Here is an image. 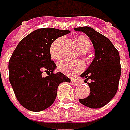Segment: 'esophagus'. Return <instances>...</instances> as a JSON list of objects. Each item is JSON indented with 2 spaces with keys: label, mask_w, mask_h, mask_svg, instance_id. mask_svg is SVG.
Returning <instances> with one entry per match:
<instances>
[{
  "label": "esophagus",
  "mask_w": 130,
  "mask_h": 130,
  "mask_svg": "<svg viewBox=\"0 0 130 130\" xmlns=\"http://www.w3.org/2000/svg\"><path fill=\"white\" fill-rule=\"evenodd\" d=\"M72 83L74 85V86H79L80 85V82L79 80H75V79H72Z\"/></svg>",
  "instance_id": "obj_1"
}]
</instances>
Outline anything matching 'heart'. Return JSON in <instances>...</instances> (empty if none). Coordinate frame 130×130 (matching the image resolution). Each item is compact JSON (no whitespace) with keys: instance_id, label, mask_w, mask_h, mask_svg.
<instances>
[{"instance_id":"heart-1","label":"heart","mask_w":130,"mask_h":130,"mask_svg":"<svg viewBox=\"0 0 130 130\" xmlns=\"http://www.w3.org/2000/svg\"><path fill=\"white\" fill-rule=\"evenodd\" d=\"M75 40L78 49L83 53L88 51L92 46V42L91 39L86 36L80 35L76 36ZM62 41H63V37H58L50 44V54L51 57L54 59H58L61 57L60 44ZM57 66H58V69L61 72L67 76H74L75 75L81 72L85 68V65L83 62L80 61H73L69 60H63L58 62Z\"/></svg>"}]
</instances>
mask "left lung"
I'll use <instances>...</instances> for the list:
<instances>
[{
	"mask_svg": "<svg viewBox=\"0 0 130 130\" xmlns=\"http://www.w3.org/2000/svg\"><path fill=\"white\" fill-rule=\"evenodd\" d=\"M76 31H82L91 39L94 48V58L88 69L80 75L88 79L90 95L80 102L90 108H100L111 100L116 95L121 76L120 57L119 51L107 37L91 27H80Z\"/></svg>",
	"mask_w": 130,
	"mask_h": 130,
	"instance_id": "obj_1",
	"label": "left lung"
}]
</instances>
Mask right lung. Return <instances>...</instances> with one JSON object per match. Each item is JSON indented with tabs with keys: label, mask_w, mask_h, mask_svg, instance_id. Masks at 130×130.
Masks as SVG:
<instances>
[{
	"label": "right lung",
	"mask_w": 130,
	"mask_h": 130,
	"mask_svg": "<svg viewBox=\"0 0 130 130\" xmlns=\"http://www.w3.org/2000/svg\"><path fill=\"white\" fill-rule=\"evenodd\" d=\"M70 33L68 30L44 28L35 30L17 44L9 61V82L17 100L26 109L39 112L54 102L59 84L70 79L58 72L51 60L50 47L57 38ZM45 71L48 75L41 76Z\"/></svg>",
	"instance_id": "right-lung-1"
}]
</instances>
